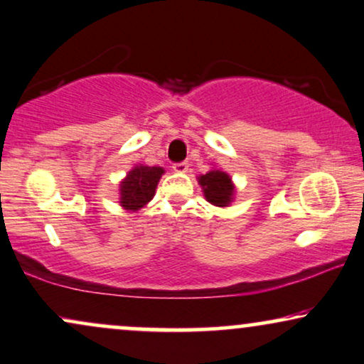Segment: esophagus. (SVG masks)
Returning a JSON list of instances; mask_svg holds the SVG:
<instances>
[{"instance_id": "obj_1", "label": "esophagus", "mask_w": 364, "mask_h": 364, "mask_svg": "<svg viewBox=\"0 0 364 364\" xmlns=\"http://www.w3.org/2000/svg\"><path fill=\"white\" fill-rule=\"evenodd\" d=\"M188 166H190V164H188L186 161L174 163V164H173V171H174V173H186V171H188Z\"/></svg>"}]
</instances>
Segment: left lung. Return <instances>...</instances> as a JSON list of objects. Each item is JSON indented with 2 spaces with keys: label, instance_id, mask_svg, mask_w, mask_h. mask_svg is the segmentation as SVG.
Listing matches in <instances>:
<instances>
[{
  "label": "left lung",
  "instance_id": "obj_1",
  "mask_svg": "<svg viewBox=\"0 0 364 364\" xmlns=\"http://www.w3.org/2000/svg\"><path fill=\"white\" fill-rule=\"evenodd\" d=\"M205 193L206 201H210L215 206H228L235 196V185H232L230 174L221 171V169H211L206 174H201L198 178Z\"/></svg>",
  "mask_w": 364,
  "mask_h": 364
}]
</instances>
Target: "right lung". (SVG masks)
<instances>
[{
    "instance_id": "1",
    "label": "right lung",
    "mask_w": 364,
    "mask_h": 364,
    "mask_svg": "<svg viewBox=\"0 0 364 364\" xmlns=\"http://www.w3.org/2000/svg\"><path fill=\"white\" fill-rule=\"evenodd\" d=\"M163 173L161 166H134L119 183V205L126 211H138L146 206L156 193Z\"/></svg>"
}]
</instances>
